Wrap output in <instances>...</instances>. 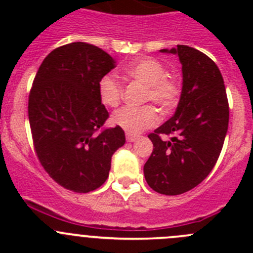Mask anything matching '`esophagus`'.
I'll return each mask as SVG.
<instances>
[{"label":"esophagus","instance_id":"34e87169","mask_svg":"<svg viewBox=\"0 0 253 253\" xmlns=\"http://www.w3.org/2000/svg\"><path fill=\"white\" fill-rule=\"evenodd\" d=\"M138 139V135H134V134H126V140L128 142H135Z\"/></svg>","mask_w":253,"mask_h":253}]
</instances>
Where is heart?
I'll return each instance as SVG.
<instances>
[{"instance_id":"1","label":"heart","mask_w":253,"mask_h":253,"mask_svg":"<svg viewBox=\"0 0 253 253\" xmlns=\"http://www.w3.org/2000/svg\"><path fill=\"white\" fill-rule=\"evenodd\" d=\"M125 75L147 86L146 100H152L162 110L175 106L180 87L172 78L166 77V68L153 58H142L124 67ZM99 97L105 106L115 107L122 99V87L110 75L99 81ZM158 122L157 110L152 105L140 107H122L111 115V123L129 134H137Z\"/></svg>"}]
</instances>
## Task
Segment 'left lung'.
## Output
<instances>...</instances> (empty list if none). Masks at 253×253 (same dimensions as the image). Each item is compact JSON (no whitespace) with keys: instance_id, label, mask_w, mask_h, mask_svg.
Segmentation results:
<instances>
[{"instance_id":"obj_1","label":"left lung","mask_w":253,"mask_h":253,"mask_svg":"<svg viewBox=\"0 0 253 253\" xmlns=\"http://www.w3.org/2000/svg\"><path fill=\"white\" fill-rule=\"evenodd\" d=\"M176 54L182 66V91L175 114L149 134L153 152L144 165L151 189L180 195L198 186L215 166L229 122L222 73L208 55L187 45L161 49ZM172 135L160 139V134Z\"/></svg>"}]
</instances>
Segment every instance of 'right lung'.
Segmentation results:
<instances>
[{
  "instance_id": "obj_1",
  "label": "right lung",
  "mask_w": 253,
  "mask_h": 253,
  "mask_svg": "<svg viewBox=\"0 0 253 253\" xmlns=\"http://www.w3.org/2000/svg\"><path fill=\"white\" fill-rule=\"evenodd\" d=\"M115 67L99 46L76 42L50 51L33 82L29 122L37 156L57 184L75 193L101 186L125 143L119 126L95 134L109 118L99 81Z\"/></svg>"
}]
</instances>
